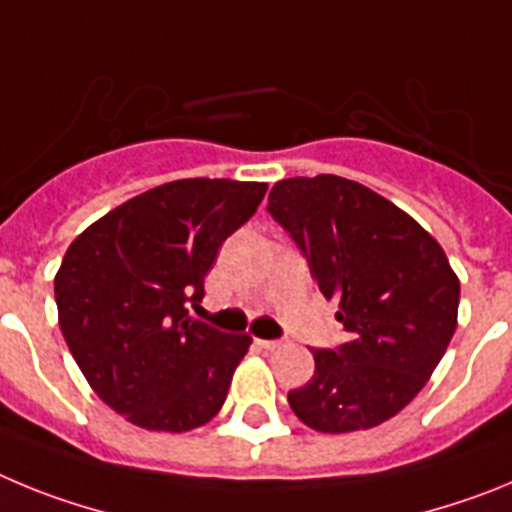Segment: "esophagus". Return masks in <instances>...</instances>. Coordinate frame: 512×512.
<instances>
[{
    "label": "esophagus",
    "mask_w": 512,
    "mask_h": 512,
    "mask_svg": "<svg viewBox=\"0 0 512 512\" xmlns=\"http://www.w3.org/2000/svg\"><path fill=\"white\" fill-rule=\"evenodd\" d=\"M256 343H259L261 348H266V351H274V348H277L282 341H271V338H259V341H256Z\"/></svg>",
    "instance_id": "obj_1"
}]
</instances>
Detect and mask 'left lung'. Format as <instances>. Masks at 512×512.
Listing matches in <instances>:
<instances>
[{
    "mask_svg": "<svg viewBox=\"0 0 512 512\" xmlns=\"http://www.w3.org/2000/svg\"><path fill=\"white\" fill-rule=\"evenodd\" d=\"M269 215L305 256L348 343L312 348L315 374L287 395L320 433L390 420L431 379L456 330L459 279L408 212L343 176L282 179Z\"/></svg>",
    "mask_w": 512,
    "mask_h": 512,
    "instance_id": "left-lung-1",
    "label": "left lung"
}]
</instances>
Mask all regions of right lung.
Instances as JSON below:
<instances>
[{
	"label": "right lung",
	"mask_w": 512,
	"mask_h": 512,
	"mask_svg": "<svg viewBox=\"0 0 512 512\" xmlns=\"http://www.w3.org/2000/svg\"><path fill=\"white\" fill-rule=\"evenodd\" d=\"M266 184L179 179L115 207L69 246L56 274L61 333L115 413L182 433L217 415L251 338L189 315L217 248L256 212Z\"/></svg>",
	"instance_id": "1"
}]
</instances>
